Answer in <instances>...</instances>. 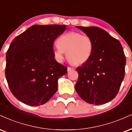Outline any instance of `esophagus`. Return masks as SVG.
Here are the masks:
<instances>
[{
    "label": "esophagus",
    "mask_w": 132,
    "mask_h": 132,
    "mask_svg": "<svg viewBox=\"0 0 132 132\" xmlns=\"http://www.w3.org/2000/svg\"><path fill=\"white\" fill-rule=\"evenodd\" d=\"M74 68H73L72 67H70V66H68V71H72V70H74Z\"/></svg>",
    "instance_id": "34e87169"
}]
</instances>
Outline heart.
Masks as SVG:
<instances>
[{
    "mask_svg": "<svg viewBox=\"0 0 132 132\" xmlns=\"http://www.w3.org/2000/svg\"><path fill=\"white\" fill-rule=\"evenodd\" d=\"M93 47V42L88 36L70 32L62 35L58 39L54 53L58 59H62L64 52H67L68 61L74 65H81L90 58Z\"/></svg>",
    "mask_w": 132,
    "mask_h": 132,
    "instance_id": "1",
    "label": "heart"
}]
</instances>
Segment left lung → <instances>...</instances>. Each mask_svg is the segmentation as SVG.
<instances>
[{
    "mask_svg": "<svg viewBox=\"0 0 132 132\" xmlns=\"http://www.w3.org/2000/svg\"><path fill=\"white\" fill-rule=\"evenodd\" d=\"M92 39L90 58L77 68L75 89L83 100L92 104L106 103L116 96L125 76L126 59L119 41L96 26H77Z\"/></svg>",
    "mask_w": 132,
    "mask_h": 132,
    "instance_id": "left-lung-1",
    "label": "left lung"
}]
</instances>
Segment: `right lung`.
<instances>
[{
	"mask_svg": "<svg viewBox=\"0 0 132 132\" xmlns=\"http://www.w3.org/2000/svg\"><path fill=\"white\" fill-rule=\"evenodd\" d=\"M65 25H34L17 36L6 54L5 77L10 91L30 106L47 103L58 89L68 68L55 59L54 41Z\"/></svg>",
	"mask_w": 132,
	"mask_h": 132,
	"instance_id": "1",
	"label": "right lung"
}]
</instances>
